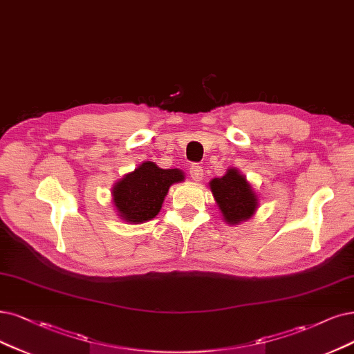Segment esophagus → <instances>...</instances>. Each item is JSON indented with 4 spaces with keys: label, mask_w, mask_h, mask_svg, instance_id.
Returning <instances> with one entry per match:
<instances>
[{
    "label": "esophagus",
    "mask_w": 354,
    "mask_h": 354,
    "mask_svg": "<svg viewBox=\"0 0 354 354\" xmlns=\"http://www.w3.org/2000/svg\"><path fill=\"white\" fill-rule=\"evenodd\" d=\"M189 175L194 180H201L203 176H204V169L200 165L194 163V165L189 166Z\"/></svg>",
    "instance_id": "esophagus-1"
}]
</instances>
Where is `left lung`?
<instances>
[{
  "label": "left lung",
  "instance_id": "obj_1",
  "mask_svg": "<svg viewBox=\"0 0 354 354\" xmlns=\"http://www.w3.org/2000/svg\"><path fill=\"white\" fill-rule=\"evenodd\" d=\"M210 189L229 225H239L257 212V194L236 169H229L225 176L214 178L210 182Z\"/></svg>",
  "mask_w": 354,
  "mask_h": 354
}]
</instances>
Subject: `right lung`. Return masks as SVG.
<instances>
[{"instance_id": "1", "label": "right lung", "mask_w": 354, "mask_h": 354, "mask_svg": "<svg viewBox=\"0 0 354 354\" xmlns=\"http://www.w3.org/2000/svg\"><path fill=\"white\" fill-rule=\"evenodd\" d=\"M184 179L185 175L179 169H160L153 162L141 163L112 188L118 216L134 225L154 218L170 185Z\"/></svg>"}]
</instances>
